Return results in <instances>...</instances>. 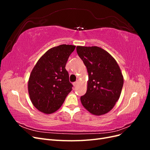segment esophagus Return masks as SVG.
I'll return each instance as SVG.
<instances>
[{"label":"esophagus","mask_w":150,"mask_h":150,"mask_svg":"<svg viewBox=\"0 0 150 150\" xmlns=\"http://www.w3.org/2000/svg\"><path fill=\"white\" fill-rule=\"evenodd\" d=\"M78 84H79V81H76V82L73 83V84H73V86H74V87H76V86L77 85H78Z\"/></svg>","instance_id":"esophagus-1"}]
</instances>
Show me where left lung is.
I'll return each mask as SVG.
<instances>
[{
	"label": "left lung",
	"instance_id": "1",
	"mask_svg": "<svg viewBox=\"0 0 150 150\" xmlns=\"http://www.w3.org/2000/svg\"><path fill=\"white\" fill-rule=\"evenodd\" d=\"M88 72L86 93L81 97L90 113L101 116L110 111L118 100L124 79L120 67L110 53L97 46H77Z\"/></svg>",
	"mask_w": 150,
	"mask_h": 150
}]
</instances>
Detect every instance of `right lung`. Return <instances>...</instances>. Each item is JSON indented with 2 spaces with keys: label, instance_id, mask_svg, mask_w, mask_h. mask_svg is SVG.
<instances>
[{
  "label": "right lung",
  "instance_id": "right-lung-1",
  "mask_svg": "<svg viewBox=\"0 0 150 150\" xmlns=\"http://www.w3.org/2000/svg\"><path fill=\"white\" fill-rule=\"evenodd\" d=\"M76 46L62 44L49 49L36 63L28 81V92L34 107L45 114L60 108L72 91L66 64Z\"/></svg>",
  "mask_w": 150,
  "mask_h": 150
}]
</instances>
